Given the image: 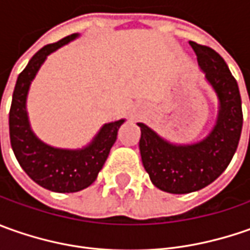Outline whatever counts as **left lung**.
Instances as JSON below:
<instances>
[{"mask_svg":"<svg viewBox=\"0 0 250 250\" xmlns=\"http://www.w3.org/2000/svg\"><path fill=\"white\" fill-rule=\"evenodd\" d=\"M197 63L218 97L214 128L193 145H174L139 122L143 167L153 185L168 193H190L220 177L235 154L242 132V101L226 61L213 48L189 42Z\"/></svg>","mask_w":250,"mask_h":250,"instance_id":"left-lung-1","label":"left lung"}]
</instances>
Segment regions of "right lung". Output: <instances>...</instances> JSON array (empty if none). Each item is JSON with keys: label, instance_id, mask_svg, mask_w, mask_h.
I'll use <instances>...</instances> for the list:
<instances>
[{"label": "right lung", "instance_id": "add662e5", "mask_svg": "<svg viewBox=\"0 0 250 250\" xmlns=\"http://www.w3.org/2000/svg\"><path fill=\"white\" fill-rule=\"evenodd\" d=\"M78 36V33L66 36L57 43L44 45L34 54L18 76L9 110V138L18 163L36 184L60 193L79 192L90 187L110 154L120 126L125 122L120 120L104 124L87 146L76 150L48 146L30 128L26 110L30 83L47 57Z\"/></svg>", "mask_w": 250, "mask_h": 250}]
</instances>
